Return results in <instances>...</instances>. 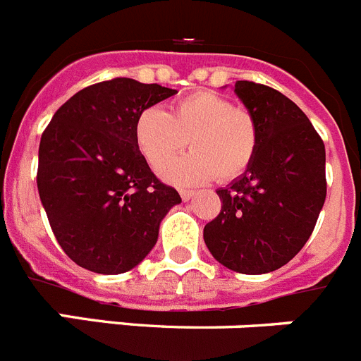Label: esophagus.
<instances>
[{
  "label": "esophagus",
  "instance_id": "obj_1",
  "mask_svg": "<svg viewBox=\"0 0 361 361\" xmlns=\"http://www.w3.org/2000/svg\"><path fill=\"white\" fill-rule=\"evenodd\" d=\"M180 196H181V200H183V201H188L190 197L194 196V192H192V190H180Z\"/></svg>",
  "mask_w": 361,
  "mask_h": 361
}]
</instances>
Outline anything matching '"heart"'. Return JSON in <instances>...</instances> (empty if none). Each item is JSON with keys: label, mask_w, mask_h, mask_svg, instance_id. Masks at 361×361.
Listing matches in <instances>:
<instances>
[{"label": "heart", "mask_w": 361, "mask_h": 361, "mask_svg": "<svg viewBox=\"0 0 361 361\" xmlns=\"http://www.w3.org/2000/svg\"><path fill=\"white\" fill-rule=\"evenodd\" d=\"M193 152L164 163L186 145ZM135 140L149 165L178 185L241 178L255 160L261 129L252 111L216 92H196L176 100L169 113L145 108L135 120Z\"/></svg>", "instance_id": "b5f03b06"}]
</instances>
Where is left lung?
Masks as SVG:
<instances>
[{
	"instance_id": "8db88e82",
	"label": "left lung",
	"mask_w": 361,
	"mask_h": 361,
	"mask_svg": "<svg viewBox=\"0 0 361 361\" xmlns=\"http://www.w3.org/2000/svg\"><path fill=\"white\" fill-rule=\"evenodd\" d=\"M235 93L257 118L261 142L248 171L217 190L221 212L203 239L223 266L261 275L288 264L310 239L327 194L326 147L281 92L237 80Z\"/></svg>"
}]
</instances>
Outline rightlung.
<instances>
[{"instance_id": "1", "label": "right lung", "mask_w": 361, "mask_h": 361, "mask_svg": "<svg viewBox=\"0 0 361 361\" xmlns=\"http://www.w3.org/2000/svg\"><path fill=\"white\" fill-rule=\"evenodd\" d=\"M128 77L92 84L51 116L39 144L37 190L68 257L104 275L135 268L181 201L154 176L135 140V120L174 95Z\"/></svg>"}]
</instances>
